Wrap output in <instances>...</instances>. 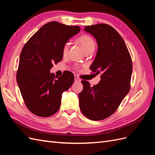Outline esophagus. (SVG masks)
Segmentation results:
<instances>
[{"mask_svg":"<svg viewBox=\"0 0 155 155\" xmlns=\"http://www.w3.org/2000/svg\"><path fill=\"white\" fill-rule=\"evenodd\" d=\"M74 80H75V82H80L81 81L80 79L79 78V77L78 76H74Z\"/></svg>","mask_w":155,"mask_h":155,"instance_id":"1","label":"esophagus"}]
</instances>
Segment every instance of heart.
<instances>
[{
  "label": "heart",
  "instance_id": "b5f03b06",
  "mask_svg": "<svg viewBox=\"0 0 155 155\" xmlns=\"http://www.w3.org/2000/svg\"><path fill=\"white\" fill-rule=\"evenodd\" d=\"M79 43L81 45L84 51L87 53L90 50H94L96 47V42L92 37L88 35H82L78 39ZM69 49V43H65L63 47V54L67 55Z\"/></svg>",
  "mask_w": 155,
  "mask_h": 155
}]
</instances>
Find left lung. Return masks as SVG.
Wrapping results in <instances>:
<instances>
[{
	"label": "left lung",
	"instance_id": "obj_1",
	"mask_svg": "<svg viewBox=\"0 0 155 155\" xmlns=\"http://www.w3.org/2000/svg\"><path fill=\"white\" fill-rule=\"evenodd\" d=\"M84 30L96 39L97 51L90 68L101 74V80L92 87L88 81H81L79 107L88 119L102 120L114 113L129 92L132 60L122 37L112 26L95 25Z\"/></svg>",
	"mask_w": 155,
	"mask_h": 155
}]
</instances>
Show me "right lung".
I'll return each instance as SVG.
<instances>
[{
    "instance_id": "right-lung-1",
    "label": "right lung",
    "mask_w": 155,
    "mask_h": 155,
    "mask_svg": "<svg viewBox=\"0 0 155 155\" xmlns=\"http://www.w3.org/2000/svg\"><path fill=\"white\" fill-rule=\"evenodd\" d=\"M80 31L50 22L42 26L23 47L17 72V82L28 109L33 114L48 117L60 108L62 94L71 87L74 76L70 72L58 77L50 73L53 63L63 59L65 43Z\"/></svg>"
}]
</instances>
